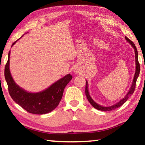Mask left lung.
Returning a JSON list of instances; mask_svg holds the SVG:
<instances>
[{
  "label": "left lung",
  "instance_id": "obj_1",
  "mask_svg": "<svg viewBox=\"0 0 145 145\" xmlns=\"http://www.w3.org/2000/svg\"><path fill=\"white\" fill-rule=\"evenodd\" d=\"M125 39L127 40V41L131 44V45L132 46V47L134 48V51H135V56H136V72H135V75L134 77V79H133V82H132V84L131 86V88L130 90L129 91V92L127 93V94L125 95L123 99H121L120 100V102H118V103H116V104H114L113 105H111V106L109 107H103L102 105H100L99 104H98L97 103L95 102L94 100H93L91 97H90L89 91H88V82L86 80V88H85V93L86 95V97L88 100V101L89 102V103L91 104L92 106L93 107H95V109H97L98 110H100V111H112V110H114L116 108L119 107L120 106L124 104L127 100H128L129 98L130 97V96L133 94V93L135 90V88H136V80L137 79V77H139V72H140V65H139V61H138V53H137V48L135 46L134 43L132 42L131 40H130L129 39L125 36Z\"/></svg>",
  "mask_w": 145,
  "mask_h": 145
}]
</instances>
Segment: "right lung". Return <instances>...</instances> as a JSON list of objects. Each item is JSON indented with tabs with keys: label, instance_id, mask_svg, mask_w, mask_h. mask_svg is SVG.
Instances as JSON below:
<instances>
[{
	"label": "right lung",
	"instance_id": "add662e5",
	"mask_svg": "<svg viewBox=\"0 0 145 145\" xmlns=\"http://www.w3.org/2000/svg\"><path fill=\"white\" fill-rule=\"evenodd\" d=\"M17 41H14L12 46ZM9 56L10 51L8 54V62L5 66L4 75L12 99L32 114H43L53 111L59 104L65 88L72 80V76L70 74L65 75L43 91L29 93L16 84L12 78L9 70Z\"/></svg>",
	"mask_w": 145,
	"mask_h": 145
}]
</instances>
